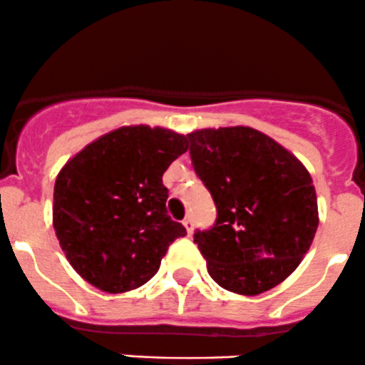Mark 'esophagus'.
<instances>
[{
    "mask_svg": "<svg viewBox=\"0 0 365 365\" xmlns=\"http://www.w3.org/2000/svg\"><path fill=\"white\" fill-rule=\"evenodd\" d=\"M182 225H184V227H186L187 234H190V236H191V232H193V220H191V218H190V216H187V218H184Z\"/></svg>",
    "mask_w": 365,
    "mask_h": 365,
    "instance_id": "esophagus-1",
    "label": "esophagus"
}]
</instances>
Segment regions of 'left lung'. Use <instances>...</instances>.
Segmentation results:
<instances>
[{
	"label": "left lung",
	"mask_w": 365,
	"mask_h": 365,
	"mask_svg": "<svg viewBox=\"0 0 365 365\" xmlns=\"http://www.w3.org/2000/svg\"><path fill=\"white\" fill-rule=\"evenodd\" d=\"M195 174L215 200V225L195 243L223 289L255 297L287 279L312 245L317 198L297 156L257 129L187 135Z\"/></svg>",
	"instance_id": "8db88e82"
}]
</instances>
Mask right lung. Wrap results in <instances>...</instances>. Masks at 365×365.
<instances>
[{
  "instance_id": "obj_1",
  "label": "right lung",
  "mask_w": 365,
  "mask_h": 365,
  "mask_svg": "<svg viewBox=\"0 0 365 365\" xmlns=\"http://www.w3.org/2000/svg\"><path fill=\"white\" fill-rule=\"evenodd\" d=\"M187 150L184 135L124 125L88 143L55 182L53 227L72 268L104 293L149 282L186 229L167 212L163 174Z\"/></svg>"
}]
</instances>
